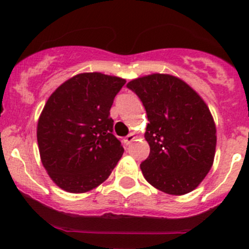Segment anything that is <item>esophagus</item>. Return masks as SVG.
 Instances as JSON below:
<instances>
[{
	"label": "esophagus",
	"mask_w": 249,
	"mask_h": 249,
	"mask_svg": "<svg viewBox=\"0 0 249 249\" xmlns=\"http://www.w3.org/2000/svg\"><path fill=\"white\" fill-rule=\"evenodd\" d=\"M135 138H136L135 133H133V132H131V133H130V135H127V136H126V137H125L124 142H125V143H126V144H130V143H131V142H132V141H133V140H135Z\"/></svg>",
	"instance_id": "34e87169"
}]
</instances>
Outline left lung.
Returning a JSON list of instances; mask_svg holds the SVG:
<instances>
[{"label": "left lung", "instance_id": "1", "mask_svg": "<svg viewBox=\"0 0 249 249\" xmlns=\"http://www.w3.org/2000/svg\"><path fill=\"white\" fill-rule=\"evenodd\" d=\"M145 107L149 124L144 137L150 146L141 163L150 185L182 196L195 190L213 167L216 125L199 94L168 74H151L130 81Z\"/></svg>", "mask_w": 249, "mask_h": 249}]
</instances>
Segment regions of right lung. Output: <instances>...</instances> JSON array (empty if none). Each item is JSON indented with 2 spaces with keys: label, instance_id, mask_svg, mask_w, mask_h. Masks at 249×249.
Returning <instances> with one entry per match:
<instances>
[{
  "label": "right lung",
  "instance_id": "obj_1",
  "mask_svg": "<svg viewBox=\"0 0 249 249\" xmlns=\"http://www.w3.org/2000/svg\"><path fill=\"white\" fill-rule=\"evenodd\" d=\"M126 81L101 72L77 74L46 101L36 126L39 154L52 181L70 193L98 187L124 153L109 109Z\"/></svg>",
  "mask_w": 249,
  "mask_h": 249
}]
</instances>
